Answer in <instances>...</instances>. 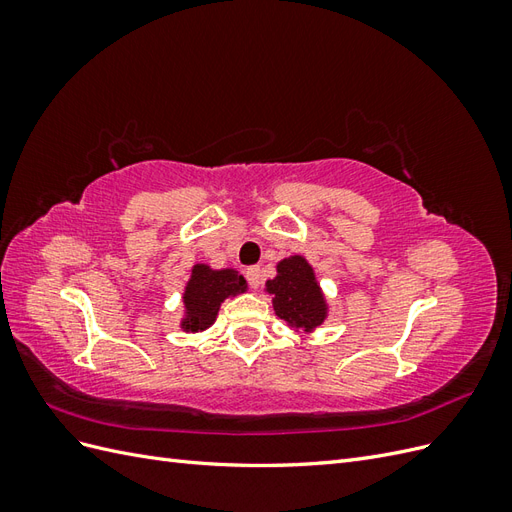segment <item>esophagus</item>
Segmentation results:
<instances>
[{"label": "esophagus", "mask_w": 512, "mask_h": 512, "mask_svg": "<svg viewBox=\"0 0 512 512\" xmlns=\"http://www.w3.org/2000/svg\"><path fill=\"white\" fill-rule=\"evenodd\" d=\"M245 277H247V284H250L252 288H260V284H262V271L258 267L247 269Z\"/></svg>", "instance_id": "34e87169"}]
</instances>
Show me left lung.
<instances>
[{
    "label": "left lung",
    "instance_id": "left-lung-1",
    "mask_svg": "<svg viewBox=\"0 0 512 512\" xmlns=\"http://www.w3.org/2000/svg\"><path fill=\"white\" fill-rule=\"evenodd\" d=\"M267 292L273 294L275 314L288 327L314 331L327 318V301L322 297L314 269L303 256L284 258L277 265V277L267 282Z\"/></svg>",
    "mask_w": 512,
    "mask_h": 512
}]
</instances>
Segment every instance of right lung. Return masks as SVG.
Wrapping results in <instances>:
<instances>
[{
	"label": "right lung",
	"instance_id": "right-lung-1",
	"mask_svg": "<svg viewBox=\"0 0 512 512\" xmlns=\"http://www.w3.org/2000/svg\"><path fill=\"white\" fill-rule=\"evenodd\" d=\"M245 290L247 284L237 271H213L207 265H194L190 282L183 292L185 318L181 322V329L192 333L209 329L224 299L235 297V294Z\"/></svg>",
	"mask_w": 512,
	"mask_h": 512
}]
</instances>
